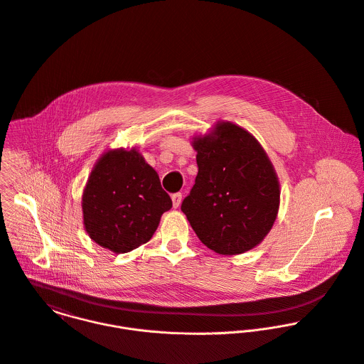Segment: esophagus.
<instances>
[{"mask_svg":"<svg viewBox=\"0 0 364 364\" xmlns=\"http://www.w3.org/2000/svg\"><path fill=\"white\" fill-rule=\"evenodd\" d=\"M181 202H182V193H173L172 195V203H173V208H179V205H181Z\"/></svg>","mask_w":364,"mask_h":364,"instance_id":"34e87169","label":"esophagus"}]
</instances>
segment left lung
Here are the masks:
<instances>
[{"label": "left lung", "mask_w": 364, "mask_h": 364, "mask_svg": "<svg viewBox=\"0 0 364 364\" xmlns=\"http://www.w3.org/2000/svg\"><path fill=\"white\" fill-rule=\"evenodd\" d=\"M198 175L181 210L210 250L242 254L271 230L278 206L275 171L258 141L232 122L193 142Z\"/></svg>", "instance_id": "1"}]
</instances>
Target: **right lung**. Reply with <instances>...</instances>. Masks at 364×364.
Masks as SVG:
<instances>
[{"instance_id":"1","label":"right lung","mask_w":364,"mask_h":364,"mask_svg":"<svg viewBox=\"0 0 364 364\" xmlns=\"http://www.w3.org/2000/svg\"><path fill=\"white\" fill-rule=\"evenodd\" d=\"M82 208L90 239L114 252H128L152 237L172 200L136 151L116 149L92 171Z\"/></svg>"}]
</instances>
